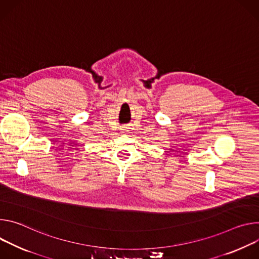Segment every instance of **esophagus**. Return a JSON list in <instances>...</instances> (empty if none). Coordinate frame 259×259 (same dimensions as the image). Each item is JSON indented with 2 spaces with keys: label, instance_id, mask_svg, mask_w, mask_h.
Listing matches in <instances>:
<instances>
[{
  "label": "esophagus",
  "instance_id": "1",
  "mask_svg": "<svg viewBox=\"0 0 259 259\" xmlns=\"http://www.w3.org/2000/svg\"><path fill=\"white\" fill-rule=\"evenodd\" d=\"M120 131H121V133H122L123 135H125V134H127V133H128V128H127V127H125V126H123Z\"/></svg>",
  "mask_w": 259,
  "mask_h": 259
}]
</instances>
